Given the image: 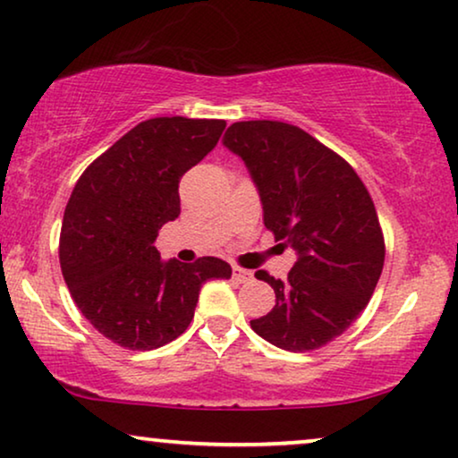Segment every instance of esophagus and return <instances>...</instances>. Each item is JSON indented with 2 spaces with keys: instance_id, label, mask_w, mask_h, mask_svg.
I'll list each match as a JSON object with an SVG mask.
<instances>
[{
  "instance_id": "1",
  "label": "esophagus",
  "mask_w": 458,
  "mask_h": 458,
  "mask_svg": "<svg viewBox=\"0 0 458 458\" xmlns=\"http://www.w3.org/2000/svg\"><path fill=\"white\" fill-rule=\"evenodd\" d=\"M231 277H233L237 284H248V281H252V273L246 271V268L233 267V271H231Z\"/></svg>"
}]
</instances>
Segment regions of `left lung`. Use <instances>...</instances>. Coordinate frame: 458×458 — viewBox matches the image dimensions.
Wrapping results in <instances>:
<instances>
[{"mask_svg":"<svg viewBox=\"0 0 458 458\" xmlns=\"http://www.w3.org/2000/svg\"><path fill=\"white\" fill-rule=\"evenodd\" d=\"M223 143L246 162L275 242L298 252L285 281L256 271L275 306L250 325L290 352L321 348L365 310L384 268L373 199L340 154L293 124L233 123Z\"/></svg>","mask_w":458,"mask_h":458,"instance_id":"left-lung-1","label":"left lung"}]
</instances>
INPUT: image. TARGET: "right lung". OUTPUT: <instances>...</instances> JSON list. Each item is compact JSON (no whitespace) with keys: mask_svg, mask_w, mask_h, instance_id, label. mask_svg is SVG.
<instances>
[{"mask_svg":"<svg viewBox=\"0 0 458 458\" xmlns=\"http://www.w3.org/2000/svg\"><path fill=\"white\" fill-rule=\"evenodd\" d=\"M225 127L216 118H149L74 185L60 233L62 275L83 317L118 346L154 350L177 340L202 284L231 277V267L215 256L162 262L154 246L158 229L181 212V177Z\"/></svg>","mask_w":458,"mask_h":458,"instance_id":"1","label":"right lung"}]
</instances>
